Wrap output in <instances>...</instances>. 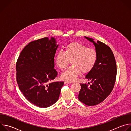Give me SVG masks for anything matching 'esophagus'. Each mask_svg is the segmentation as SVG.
<instances>
[{"label": "esophagus", "mask_w": 131, "mask_h": 131, "mask_svg": "<svg viewBox=\"0 0 131 131\" xmlns=\"http://www.w3.org/2000/svg\"><path fill=\"white\" fill-rule=\"evenodd\" d=\"M72 83V82H71V81H65V82H64V83L65 84H68V83Z\"/></svg>", "instance_id": "1"}]
</instances>
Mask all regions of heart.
Instances as JSON below:
<instances>
[{"instance_id":"obj_1","label":"heart","mask_w":131,"mask_h":131,"mask_svg":"<svg viewBox=\"0 0 131 131\" xmlns=\"http://www.w3.org/2000/svg\"><path fill=\"white\" fill-rule=\"evenodd\" d=\"M97 58L96 50L89 48L81 43L73 42L65 47L64 52L58 51L54 61L56 65L61 70L65 69L71 61L72 66L61 74V78L72 81L81 72L84 74L90 72L95 67Z\"/></svg>"}]
</instances>
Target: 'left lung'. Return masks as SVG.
<instances>
[{
    "mask_svg": "<svg viewBox=\"0 0 131 131\" xmlns=\"http://www.w3.org/2000/svg\"><path fill=\"white\" fill-rule=\"evenodd\" d=\"M84 37L94 45L98 58L94 68L85 76L92 84L88 86L85 83L80 84L78 99L88 106H94L104 101L113 90L116 79L117 65L109 47L100 41L95 42L92 38Z\"/></svg>",
    "mask_w": 131,
    "mask_h": 131,
    "instance_id": "8db88e82",
    "label": "left lung"
}]
</instances>
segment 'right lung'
Instances as JSON below:
<instances>
[{
	"label": "right lung",
	"mask_w": 131,
	"mask_h": 131,
	"mask_svg": "<svg viewBox=\"0 0 131 131\" xmlns=\"http://www.w3.org/2000/svg\"><path fill=\"white\" fill-rule=\"evenodd\" d=\"M59 45L54 37H45L26 45L16 64V81L24 97L40 108L57 102L64 82H52L57 76L54 57Z\"/></svg>",
	"instance_id": "1"
}]
</instances>
